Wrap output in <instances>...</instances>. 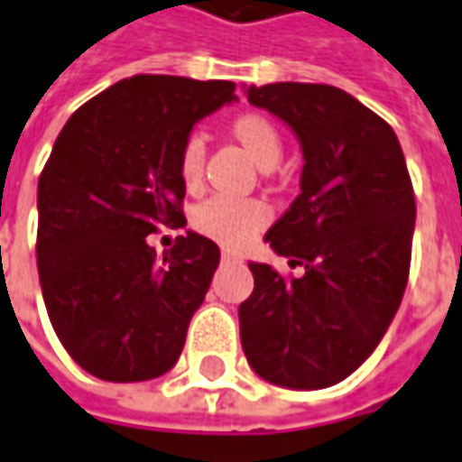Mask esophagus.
<instances>
[{"instance_id":"esophagus-1","label":"esophagus","mask_w":462,"mask_h":462,"mask_svg":"<svg viewBox=\"0 0 462 462\" xmlns=\"http://www.w3.org/2000/svg\"><path fill=\"white\" fill-rule=\"evenodd\" d=\"M222 263H240V257L235 255V253H230V250H225V253H222Z\"/></svg>"}]
</instances>
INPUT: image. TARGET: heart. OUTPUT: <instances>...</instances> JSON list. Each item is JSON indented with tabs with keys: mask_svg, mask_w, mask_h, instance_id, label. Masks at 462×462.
Here are the masks:
<instances>
[{
	"mask_svg": "<svg viewBox=\"0 0 462 462\" xmlns=\"http://www.w3.org/2000/svg\"><path fill=\"white\" fill-rule=\"evenodd\" d=\"M230 136L255 162L257 169L271 171L283 156V136L271 118L260 113H243L230 124ZM205 171V146L199 139H189L179 153V177L187 189H197ZM265 209L257 202L212 197L191 212V227L215 240L222 247H243L265 225Z\"/></svg>",
	"mask_w": 462,
	"mask_h": 462,
	"instance_id": "1",
	"label": "heart"
}]
</instances>
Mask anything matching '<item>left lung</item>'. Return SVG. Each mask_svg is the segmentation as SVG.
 Masks as SVG:
<instances>
[{
  "label": "left lung",
  "mask_w": 462,
  "mask_h": 462,
  "mask_svg": "<svg viewBox=\"0 0 462 462\" xmlns=\"http://www.w3.org/2000/svg\"><path fill=\"white\" fill-rule=\"evenodd\" d=\"M300 143V194L265 243L300 278L247 263L255 288L240 303V341L257 376L323 389L356 372L387 334L410 275L415 194L392 125L316 83L245 88Z\"/></svg>",
  "instance_id": "obj_1"
}]
</instances>
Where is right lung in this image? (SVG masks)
I'll use <instances>...</instances> for the list:
<instances>
[{
	"instance_id": "right-lung-1",
	"label": "right lung",
	"mask_w": 462,
	"mask_h": 462,
	"mask_svg": "<svg viewBox=\"0 0 462 462\" xmlns=\"http://www.w3.org/2000/svg\"><path fill=\"white\" fill-rule=\"evenodd\" d=\"M235 100L230 80L134 75L62 125L37 184V273L52 328L88 374L146 382L177 364L219 247L187 230L156 257L146 237L187 225L179 153Z\"/></svg>"
}]
</instances>
